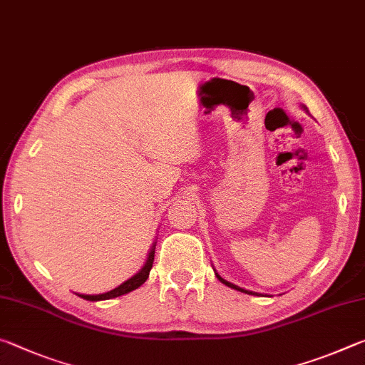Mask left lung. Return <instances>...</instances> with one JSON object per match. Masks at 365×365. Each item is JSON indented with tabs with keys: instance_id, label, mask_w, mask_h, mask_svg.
Masks as SVG:
<instances>
[{
	"instance_id": "left-lung-1",
	"label": "left lung",
	"mask_w": 365,
	"mask_h": 365,
	"mask_svg": "<svg viewBox=\"0 0 365 365\" xmlns=\"http://www.w3.org/2000/svg\"><path fill=\"white\" fill-rule=\"evenodd\" d=\"M217 275V279L222 282V283H225L227 287H230V288H233V289H238V292H242V293H248V294H255L252 292H248V289H243V288H240V287H237V285H233V283H230V282H227V280H224L222 279V277L219 275V274H215Z\"/></svg>"
}]
</instances>
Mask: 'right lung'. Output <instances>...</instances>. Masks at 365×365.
Segmentation results:
<instances>
[{"label":"right lung","instance_id":"add662e5","mask_svg":"<svg viewBox=\"0 0 365 365\" xmlns=\"http://www.w3.org/2000/svg\"><path fill=\"white\" fill-rule=\"evenodd\" d=\"M153 262H154V248L151 250L150 256H148V261L145 264V267L141 269L137 275L132 277L130 280H127L125 283H122L120 287H117L114 289H110V292L104 293V294H96V296H91V294H78L80 298H83L86 301H103V299H110V298H117V296H122L125 293H130L133 289H137L138 287L143 285V283L148 280V277H150V270L153 267Z\"/></svg>","mask_w":365,"mask_h":365}]
</instances>
